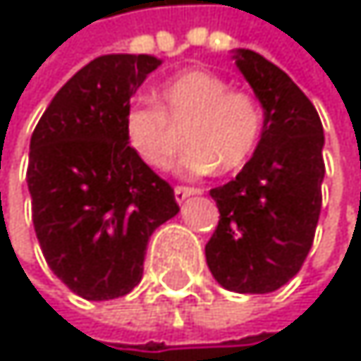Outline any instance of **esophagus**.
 I'll list each match as a JSON object with an SVG mask.
<instances>
[{"label": "esophagus", "instance_id": "34e87169", "mask_svg": "<svg viewBox=\"0 0 361 361\" xmlns=\"http://www.w3.org/2000/svg\"><path fill=\"white\" fill-rule=\"evenodd\" d=\"M195 195H201L199 188H190V186H177L175 188V201L177 203H184L188 197H195Z\"/></svg>", "mask_w": 361, "mask_h": 361}]
</instances>
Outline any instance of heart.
I'll return each mask as SVG.
<instances>
[{
    "mask_svg": "<svg viewBox=\"0 0 361 361\" xmlns=\"http://www.w3.org/2000/svg\"><path fill=\"white\" fill-rule=\"evenodd\" d=\"M158 106L136 102L126 110L123 132L134 154L151 169H166L184 147L179 162L190 175L240 171L255 154L264 114L247 92L210 71H184L158 88Z\"/></svg>",
    "mask_w": 361,
    "mask_h": 361,
    "instance_id": "1",
    "label": "heart"
}]
</instances>
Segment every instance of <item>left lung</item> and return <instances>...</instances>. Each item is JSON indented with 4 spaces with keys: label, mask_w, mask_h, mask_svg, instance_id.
Segmentation results:
<instances>
[{
    "label": "left lung",
    "mask_w": 361,
    "mask_h": 361,
    "mask_svg": "<svg viewBox=\"0 0 361 361\" xmlns=\"http://www.w3.org/2000/svg\"><path fill=\"white\" fill-rule=\"evenodd\" d=\"M233 60L262 104L264 128L235 179L210 190L221 219L205 259L223 288L264 295L293 279L312 249L325 134L312 102L279 66L251 49H235Z\"/></svg>",
    "instance_id": "left-lung-1"
}]
</instances>
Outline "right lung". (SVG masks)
I'll use <instances>...</instances> for the list:
<instances>
[{"mask_svg": "<svg viewBox=\"0 0 361 361\" xmlns=\"http://www.w3.org/2000/svg\"><path fill=\"white\" fill-rule=\"evenodd\" d=\"M160 64L147 54L94 58L56 92L30 140L36 238L54 275L88 301L132 293L149 235L179 212L123 132L130 99Z\"/></svg>", "mask_w": 361, "mask_h": 361, "instance_id": "right-lung-1", "label": "right lung"}]
</instances>
